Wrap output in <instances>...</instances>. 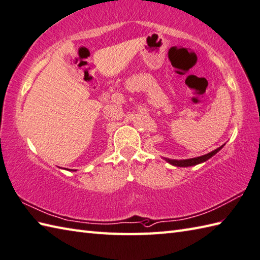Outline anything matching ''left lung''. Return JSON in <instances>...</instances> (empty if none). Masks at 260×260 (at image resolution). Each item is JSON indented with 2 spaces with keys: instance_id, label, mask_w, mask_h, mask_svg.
Here are the masks:
<instances>
[{
  "instance_id": "8db88e82",
  "label": "left lung",
  "mask_w": 260,
  "mask_h": 260,
  "mask_svg": "<svg viewBox=\"0 0 260 260\" xmlns=\"http://www.w3.org/2000/svg\"><path fill=\"white\" fill-rule=\"evenodd\" d=\"M223 147L220 146L218 147L217 150H214L212 152H210L208 154H206V155H202V156H198V157H194V158H189V159H180V161H176V159H170V158H165L169 163H171L172 165H174V167H181V168H186V167H192V165H197L199 163H202V162H206L207 159H209L211 156H213L214 154H217L221 148Z\"/></svg>"
}]
</instances>
